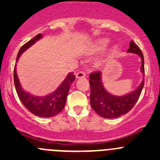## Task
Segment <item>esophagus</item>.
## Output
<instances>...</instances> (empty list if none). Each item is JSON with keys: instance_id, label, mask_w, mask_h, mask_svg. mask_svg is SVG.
I'll return each mask as SVG.
<instances>
[{"instance_id": "obj_1", "label": "esophagus", "mask_w": 160, "mask_h": 160, "mask_svg": "<svg viewBox=\"0 0 160 160\" xmlns=\"http://www.w3.org/2000/svg\"><path fill=\"white\" fill-rule=\"evenodd\" d=\"M86 75L87 74L84 71H80V72L76 73V77H77V78H84V77H86Z\"/></svg>"}]
</instances>
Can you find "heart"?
Returning a JSON list of instances; mask_svg holds the SVG:
<instances>
[{"label": "heart", "mask_w": 160, "mask_h": 160, "mask_svg": "<svg viewBox=\"0 0 160 160\" xmlns=\"http://www.w3.org/2000/svg\"><path fill=\"white\" fill-rule=\"evenodd\" d=\"M108 43H109V41L107 39L100 40V41H98V42L95 44L94 50H96V51H99V50L104 49V48L108 45Z\"/></svg>", "instance_id": "b5f03b06"}]
</instances>
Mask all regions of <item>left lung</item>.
Segmentation results:
<instances>
[{
	"label": "left lung",
	"instance_id": "left-lung-1",
	"mask_svg": "<svg viewBox=\"0 0 160 160\" xmlns=\"http://www.w3.org/2000/svg\"><path fill=\"white\" fill-rule=\"evenodd\" d=\"M128 52L136 53L142 59L141 70L145 74L144 57L141 49L138 46L131 41ZM90 85V105L91 108L104 118H114L127 114L135 106L139 98L143 87L144 80L135 91L125 96H113L106 91L101 80V72H93L89 76Z\"/></svg>",
	"mask_w": 160,
	"mask_h": 160
}]
</instances>
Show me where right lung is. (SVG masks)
<instances>
[{"label":"right lung","instance_id":"right-lung-1","mask_svg":"<svg viewBox=\"0 0 160 160\" xmlns=\"http://www.w3.org/2000/svg\"><path fill=\"white\" fill-rule=\"evenodd\" d=\"M42 37L41 34H38L32 39L28 41L21 47L17 56L18 61V58L23 52H25L32 45ZM75 80V75L73 72H70L67 76L64 81L58 88V89L51 94L45 97H35L26 93L21 86L16 73L15 67L14 69V82L15 86L18 96L21 100L23 105L33 114L39 117L49 118L55 116L58 113L60 112L64 108L67 101V95L70 90V85Z\"/></svg>","mask_w":160,"mask_h":160}]
</instances>
